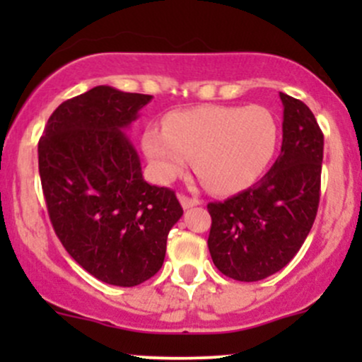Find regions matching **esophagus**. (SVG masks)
I'll return each instance as SVG.
<instances>
[{"label":"esophagus","instance_id":"34e87169","mask_svg":"<svg viewBox=\"0 0 362 362\" xmlns=\"http://www.w3.org/2000/svg\"><path fill=\"white\" fill-rule=\"evenodd\" d=\"M178 201H180V204L184 209H190V207H195V206L201 204V201H199V199L189 197V195H185V194L178 195Z\"/></svg>","mask_w":362,"mask_h":362}]
</instances>
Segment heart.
<instances>
[{"mask_svg": "<svg viewBox=\"0 0 362 362\" xmlns=\"http://www.w3.org/2000/svg\"><path fill=\"white\" fill-rule=\"evenodd\" d=\"M277 141V120L265 107L201 105L167 115L163 129H146L143 148L160 182L182 175L194 158L211 190L235 194L265 172Z\"/></svg>", "mask_w": 362, "mask_h": 362, "instance_id": "heart-1", "label": "heart"}]
</instances>
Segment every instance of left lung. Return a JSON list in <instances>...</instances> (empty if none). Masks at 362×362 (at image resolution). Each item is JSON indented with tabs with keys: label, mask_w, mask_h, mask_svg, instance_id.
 Instances as JSON below:
<instances>
[{
	"label": "left lung",
	"mask_w": 362,
	"mask_h": 362,
	"mask_svg": "<svg viewBox=\"0 0 362 362\" xmlns=\"http://www.w3.org/2000/svg\"><path fill=\"white\" fill-rule=\"evenodd\" d=\"M281 155L243 192L209 202L207 247L216 267L231 279L253 282L279 272L305 243L320 202L323 134L301 100L279 93Z\"/></svg>",
	"instance_id": "8db88e82"
}]
</instances>
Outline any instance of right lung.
<instances>
[{
	"instance_id": "add662e5",
	"label": "right lung",
	"mask_w": 362,
	"mask_h": 362,
	"mask_svg": "<svg viewBox=\"0 0 362 362\" xmlns=\"http://www.w3.org/2000/svg\"><path fill=\"white\" fill-rule=\"evenodd\" d=\"M100 85L62 102L39 141V173L49 218L78 264L120 288L160 271L167 236L182 218L167 187L149 185L124 131L151 102Z\"/></svg>"
}]
</instances>
